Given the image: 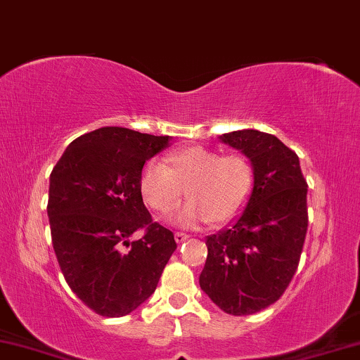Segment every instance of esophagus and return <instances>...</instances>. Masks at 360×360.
I'll list each match as a JSON object with an SVG mask.
<instances>
[{
    "mask_svg": "<svg viewBox=\"0 0 360 360\" xmlns=\"http://www.w3.org/2000/svg\"><path fill=\"white\" fill-rule=\"evenodd\" d=\"M190 238V236L188 233H185V232H176L175 233V242L176 243H184L185 240H188Z\"/></svg>",
    "mask_w": 360,
    "mask_h": 360,
    "instance_id": "obj_1",
    "label": "esophagus"
}]
</instances>
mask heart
Masks as SVG:
<instances>
[{
    "label": "heart",
    "mask_w": 360,
    "mask_h": 360,
    "mask_svg": "<svg viewBox=\"0 0 360 360\" xmlns=\"http://www.w3.org/2000/svg\"><path fill=\"white\" fill-rule=\"evenodd\" d=\"M139 188L144 201L160 212L170 211L185 188L188 201L167 217L172 224H224L240 214L250 200L253 169L243 155L193 146L169 154L167 167L159 160L146 164Z\"/></svg>",
    "instance_id": "1"
}]
</instances>
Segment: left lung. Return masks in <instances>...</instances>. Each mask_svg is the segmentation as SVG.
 Listing matches in <instances>:
<instances>
[{"label": "left lung", "instance_id": "8db88e82", "mask_svg": "<svg viewBox=\"0 0 360 360\" xmlns=\"http://www.w3.org/2000/svg\"><path fill=\"white\" fill-rule=\"evenodd\" d=\"M253 169L240 216L206 237L200 288L226 314L252 315L274 304L299 266L307 226V181L299 158L274 134L238 129L219 136Z\"/></svg>", "mask_w": 360, "mask_h": 360}]
</instances>
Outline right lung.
Masks as SVG:
<instances>
[{
	"mask_svg": "<svg viewBox=\"0 0 360 360\" xmlns=\"http://www.w3.org/2000/svg\"><path fill=\"white\" fill-rule=\"evenodd\" d=\"M170 141L103 127L76 138L51 172L46 212L56 259L72 292L98 315L136 310L175 252L174 233L153 222L139 188L144 164ZM139 228L145 237L131 243Z\"/></svg>",
	"mask_w": 360,
	"mask_h": 360,
	"instance_id": "right-lung-1",
	"label": "right lung"
}]
</instances>
